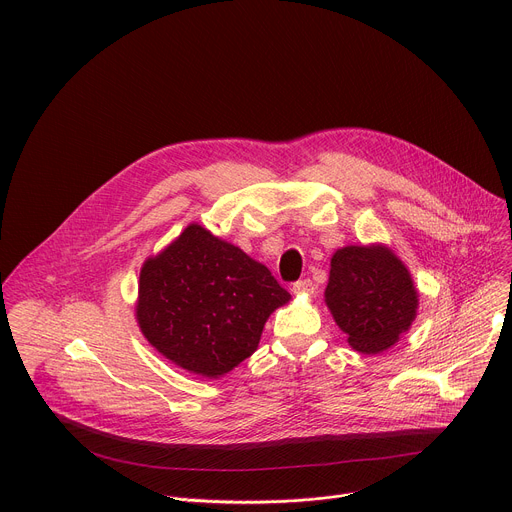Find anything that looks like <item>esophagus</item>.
Returning <instances> with one entry per match:
<instances>
[{
	"label": "esophagus",
	"instance_id": "34e87169",
	"mask_svg": "<svg viewBox=\"0 0 512 512\" xmlns=\"http://www.w3.org/2000/svg\"><path fill=\"white\" fill-rule=\"evenodd\" d=\"M291 291L294 294H304V296H312L314 294V283L310 279H300L294 283V287H291Z\"/></svg>",
	"mask_w": 512,
	"mask_h": 512
}]
</instances>
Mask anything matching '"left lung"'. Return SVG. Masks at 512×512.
<instances>
[{"instance_id":"1","label":"left lung","mask_w":512,"mask_h":512,"mask_svg":"<svg viewBox=\"0 0 512 512\" xmlns=\"http://www.w3.org/2000/svg\"><path fill=\"white\" fill-rule=\"evenodd\" d=\"M324 300L356 352L379 354L411 328L419 291L391 247L348 245L330 259Z\"/></svg>"}]
</instances>
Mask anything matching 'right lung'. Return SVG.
Listing matches in <instances>:
<instances>
[{
    "instance_id": "add662e5",
    "label": "right lung",
    "mask_w": 512,
    "mask_h": 512,
    "mask_svg": "<svg viewBox=\"0 0 512 512\" xmlns=\"http://www.w3.org/2000/svg\"><path fill=\"white\" fill-rule=\"evenodd\" d=\"M289 300L263 263L190 223L143 261L135 320L176 367L218 379L257 350L267 318Z\"/></svg>"
}]
</instances>
